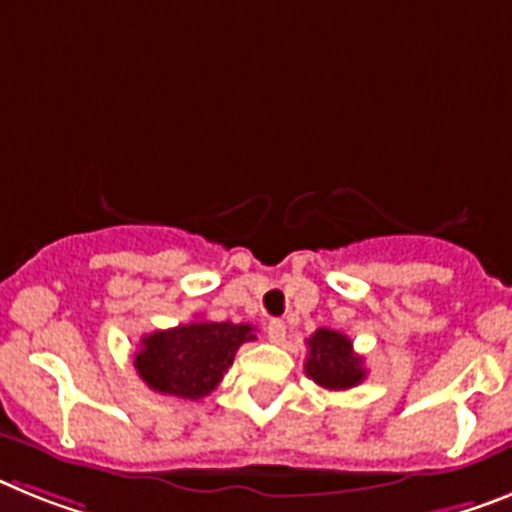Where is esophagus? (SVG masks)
Here are the masks:
<instances>
[{
    "instance_id": "34e87169",
    "label": "esophagus",
    "mask_w": 512,
    "mask_h": 512,
    "mask_svg": "<svg viewBox=\"0 0 512 512\" xmlns=\"http://www.w3.org/2000/svg\"><path fill=\"white\" fill-rule=\"evenodd\" d=\"M268 338H270V343L286 341V325H283V320H270L268 322Z\"/></svg>"
}]
</instances>
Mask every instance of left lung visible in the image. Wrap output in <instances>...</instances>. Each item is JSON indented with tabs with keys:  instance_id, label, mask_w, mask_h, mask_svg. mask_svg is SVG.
Returning <instances> with one entry per match:
<instances>
[{
	"instance_id": "obj_1",
	"label": "left lung",
	"mask_w": 512,
	"mask_h": 512,
	"mask_svg": "<svg viewBox=\"0 0 512 512\" xmlns=\"http://www.w3.org/2000/svg\"><path fill=\"white\" fill-rule=\"evenodd\" d=\"M307 362L304 372L309 380H315L320 388L349 390L367 377L362 356L354 351L349 336L338 330L317 328L307 341Z\"/></svg>"
}]
</instances>
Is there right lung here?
Instances as JSON below:
<instances>
[{
    "label": "right lung",
    "mask_w": 512,
    "mask_h": 512,
    "mask_svg": "<svg viewBox=\"0 0 512 512\" xmlns=\"http://www.w3.org/2000/svg\"><path fill=\"white\" fill-rule=\"evenodd\" d=\"M247 341H255V328L247 322L195 320L145 336L135 369L150 390L197 401L218 388Z\"/></svg>",
    "instance_id": "1"
}]
</instances>
